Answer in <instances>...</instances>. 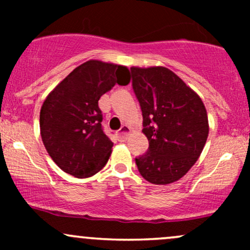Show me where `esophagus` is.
<instances>
[{
	"instance_id": "1",
	"label": "esophagus",
	"mask_w": 250,
	"mask_h": 250,
	"mask_svg": "<svg viewBox=\"0 0 250 250\" xmlns=\"http://www.w3.org/2000/svg\"><path fill=\"white\" fill-rule=\"evenodd\" d=\"M129 133H130V128H129L128 125H122L121 129L117 131V136H119L120 139H125L129 135Z\"/></svg>"
}]
</instances>
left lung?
<instances>
[{
    "label": "left lung",
    "instance_id": "1",
    "mask_svg": "<svg viewBox=\"0 0 250 250\" xmlns=\"http://www.w3.org/2000/svg\"><path fill=\"white\" fill-rule=\"evenodd\" d=\"M134 93L141 105L148 151L135 159L140 174L154 185L185 176L202 153L209 133L201 97L165 67H131Z\"/></svg>",
    "mask_w": 250,
    "mask_h": 250
}]
</instances>
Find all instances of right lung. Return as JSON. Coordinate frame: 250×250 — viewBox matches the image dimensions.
<instances>
[{"mask_svg":"<svg viewBox=\"0 0 250 250\" xmlns=\"http://www.w3.org/2000/svg\"><path fill=\"white\" fill-rule=\"evenodd\" d=\"M129 82L130 74L125 65L90 60L45 97L40 111L42 141L64 173L85 179L104 167L113 142L103 131L99 100L116 83Z\"/></svg>","mask_w":250,"mask_h":250,"instance_id":"1","label":"right lung"}]
</instances>
